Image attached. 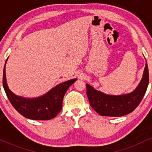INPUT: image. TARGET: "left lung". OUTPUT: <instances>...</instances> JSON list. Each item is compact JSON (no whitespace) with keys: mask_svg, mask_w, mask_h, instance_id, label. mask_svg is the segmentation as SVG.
<instances>
[{"mask_svg":"<svg viewBox=\"0 0 152 152\" xmlns=\"http://www.w3.org/2000/svg\"><path fill=\"white\" fill-rule=\"evenodd\" d=\"M149 84V69L146 64L140 83L135 90L122 95H109L86 84V95L90 105L104 116H122L132 113L142 102Z\"/></svg>","mask_w":152,"mask_h":152,"instance_id":"1","label":"left lung"}]
</instances>
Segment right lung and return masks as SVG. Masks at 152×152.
Here are the masks:
<instances>
[{
  "instance_id": "right-lung-1",
  "label": "right lung",
  "mask_w": 152,
  "mask_h": 152,
  "mask_svg": "<svg viewBox=\"0 0 152 152\" xmlns=\"http://www.w3.org/2000/svg\"><path fill=\"white\" fill-rule=\"evenodd\" d=\"M6 64L3 69V85L7 97L19 114L30 119L49 120L55 118L62 109L63 99L68 88L77 80V78H74L58 84L40 97L26 99L16 96L8 88L6 81Z\"/></svg>"
}]
</instances>
